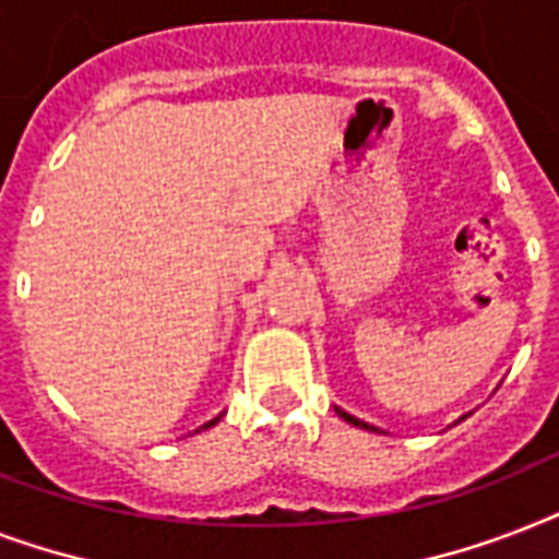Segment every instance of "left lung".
I'll return each mask as SVG.
<instances>
[{
  "label": "left lung",
  "mask_w": 559,
  "mask_h": 559,
  "mask_svg": "<svg viewBox=\"0 0 559 559\" xmlns=\"http://www.w3.org/2000/svg\"><path fill=\"white\" fill-rule=\"evenodd\" d=\"M336 415L342 417V420H348V424H354V426H359V429H368V432H380V429H377V426H371V424H366V420H359V417H354V415H348V412H342V408H336Z\"/></svg>",
  "instance_id": "8db88e82"
}]
</instances>
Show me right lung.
<instances>
[{"instance_id": "add662e5", "label": "right lung", "mask_w": 559, "mask_h": 559, "mask_svg": "<svg viewBox=\"0 0 559 559\" xmlns=\"http://www.w3.org/2000/svg\"><path fill=\"white\" fill-rule=\"evenodd\" d=\"M217 420H219V417H214V420H209V424H202L200 429H209V426H214V424H217ZM200 429H197V432H200Z\"/></svg>"}]
</instances>
